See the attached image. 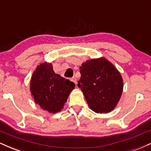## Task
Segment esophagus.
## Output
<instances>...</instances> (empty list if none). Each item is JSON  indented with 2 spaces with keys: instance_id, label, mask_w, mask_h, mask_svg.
Here are the masks:
<instances>
[{
  "instance_id": "1",
  "label": "esophagus",
  "mask_w": 151,
  "mask_h": 151,
  "mask_svg": "<svg viewBox=\"0 0 151 151\" xmlns=\"http://www.w3.org/2000/svg\"><path fill=\"white\" fill-rule=\"evenodd\" d=\"M70 81H71L72 82H73L74 83H75L76 85L77 84V80H76V78L75 77H73V78H70Z\"/></svg>"
}]
</instances>
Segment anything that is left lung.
Wrapping results in <instances>:
<instances>
[{
	"mask_svg": "<svg viewBox=\"0 0 151 151\" xmlns=\"http://www.w3.org/2000/svg\"><path fill=\"white\" fill-rule=\"evenodd\" d=\"M81 76L78 86L87 103L96 113L110 112L122 95V76L110 61L100 57L88 60L80 67Z\"/></svg>",
	"mask_w": 151,
	"mask_h": 151,
	"instance_id": "1",
	"label": "left lung"
}]
</instances>
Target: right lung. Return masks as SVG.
<instances>
[{
    "mask_svg": "<svg viewBox=\"0 0 151 151\" xmlns=\"http://www.w3.org/2000/svg\"><path fill=\"white\" fill-rule=\"evenodd\" d=\"M74 88V83L55 73L52 63L47 62L37 65L30 80V92L35 103L52 114L63 109Z\"/></svg>",
    "mask_w": 151,
    "mask_h": 151,
    "instance_id": "add662e5",
    "label": "right lung"
}]
</instances>
